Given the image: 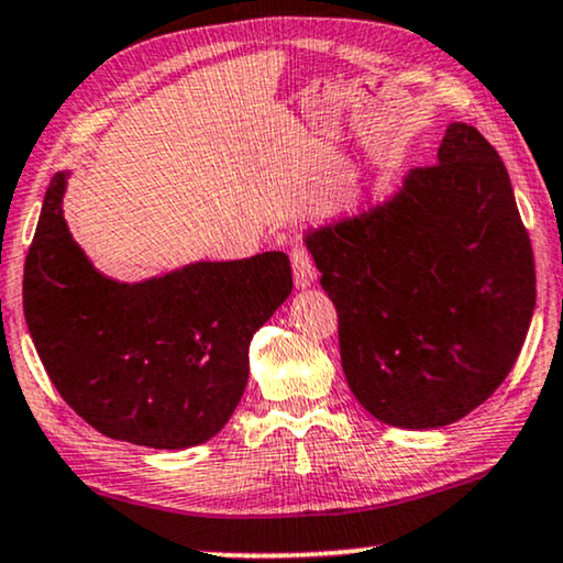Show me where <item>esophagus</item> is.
<instances>
[{
    "label": "esophagus",
    "instance_id": "obj_1",
    "mask_svg": "<svg viewBox=\"0 0 563 563\" xmlns=\"http://www.w3.org/2000/svg\"><path fill=\"white\" fill-rule=\"evenodd\" d=\"M290 265H294V277L298 288H311L313 283H317V267H313L303 244H294V250H290Z\"/></svg>",
    "mask_w": 563,
    "mask_h": 563
}]
</instances>
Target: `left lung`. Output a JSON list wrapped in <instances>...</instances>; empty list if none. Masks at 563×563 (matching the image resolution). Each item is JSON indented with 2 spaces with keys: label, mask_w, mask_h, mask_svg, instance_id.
Wrapping results in <instances>:
<instances>
[{
  "label": "left lung",
  "mask_w": 563,
  "mask_h": 563,
  "mask_svg": "<svg viewBox=\"0 0 563 563\" xmlns=\"http://www.w3.org/2000/svg\"><path fill=\"white\" fill-rule=\"evenodd\" d=\"M303 242L336 306L350 391L380 422L453 424L512 371L536 309L533 250L474 125H448L434 167Z\"/></svg>",
  "instance_id": "left-lung-1"
}]
</instances>
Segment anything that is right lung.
I'll list each match as a JSON object with an SVG mask.
<instances>
[{"label": "right lung", "mask_w": 563, "mask_h": 563, "mask_svg": "<svg viewBox=\"0 0 563 563\" xmlns=\"http://www.w3.org/2000/svg\"><path fill=\"white\" fill-rule=\"evenodd\" d=\"M56 172L25 260L22 309L62 399L97 432L183 451L211 440L250 378V342L294 290L290 260L190 262L120 283L102 275L64 219Z\"/></svg>", "instance_id": "add662e5"}]
</instances>
